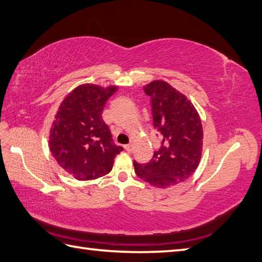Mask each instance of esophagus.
<instances>
[{
  "mask_svg": "<svg viewBox=\"0 0 262 262\" xmlns=\"http://www.w3.org/2000/svg\"><path fill=\"white\" fill-rule=\"evenodd\" d=\"M125 149L127 152H133V149H134V144L133 143H129V144H127V145H125Z\"/></svg>",
  "mask_w": 262,
  "mask_h": 262,
  "instance_id": "esophagus-1",
  "label": "esophagus"
}]
</instances>
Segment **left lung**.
Instances as JSON below:
<instances>
[{"label": "left lung", "instance_id": "1", "mask_svg": "<svg viewBox=\"0 0 262 262\" xmlns=\"http://www.w3.org/2000/svg\"><path fill=\"white\" fill-rule=\"evenodd\" d=\"M144 91L151 97L153 125L162 142L149 162L134 161L135 172L157 188L173 187L198 168L203 152L202 120L190 100L168 82L152 81Z\"/></svg>", "mask_w": 262, "mask_h": 262}]
</instances>
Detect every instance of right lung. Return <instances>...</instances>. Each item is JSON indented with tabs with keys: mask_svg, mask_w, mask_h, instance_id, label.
<instances>
[{
	"mask_svg": "<svg viewBox=\"0 0 262 262\" xmlns=\"http://www.w3.org/2000/svg\"><path fill=\"white\" fill-rule=\"evenodd\" d=\"M117 89L81 84L65 97L55 115L49 130V149L60 168L77 180L108 174L116 155L124 149L115 145L101 116Z\"/></svg>",
	"mask_w": 262,
	"mask_h": 262,
	"instance_id": "add662e5",
	"label": "right lung"
}]
</instances>
